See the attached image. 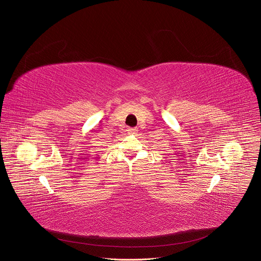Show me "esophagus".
Instances as JSON below:
<instances>
[{"label": "esophagus", "instance_id": "esophagus-1", "mask_svg": "<svg viewBox=\"0 0 261 261\" xmlns=\"http://www.w3.org/2000/svg\"><path fill=\"white\" fill-rule=\"evenodd\" d=\"M127 131L129 134H136L139 130H138V128H129Z\"/></svg>", "mask_w": 261, "mask_h": 261}]
</instances>
